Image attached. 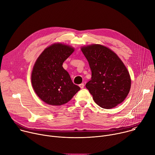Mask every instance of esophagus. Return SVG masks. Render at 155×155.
I'll return each instance as SVG.
<instances>
[{
    "label": "esophagus",
    "instance_id": "obj_1",
    "mask_svg": "<svg viewBox=\"0 0 155 155\" xmlns=\"http://www.w3.org/2000/svg\"><path fill=\"white\" fill-rule=\"evenodd\" d=\"M84 84L83 83H81L80 84H79V86L80 87L81 89H83V88H84Z\"/></svg>",
    "mask_w": 155,
    "mask_h": 155
}]
</instances>
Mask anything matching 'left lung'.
<instances>
[{
  "label": "left lung",
  "instance_id": "8db88e82",
  "mask_svg": "<svg viewBox=\"0 0 155 155\" xmlns=\"http://www.w3.org/2000/svg\"><path fill=\"white\" fill-rule=\"evenodd\" d=\"M81 50L91 71V80L86 84V87L94 102L106 109L123 102L130 91L131 80L117 54L98 44L83 47Z\"/></svg>",
  "mask_w": 155,
  "mask_h": 155
}]
</instances>
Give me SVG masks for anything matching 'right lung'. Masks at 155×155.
Masks as SVG:
<instances>
[{
  "label": "right lung",
  "instance_id": "add662e5",
  "mask_svg": "<svg viewBox=\"0 0 155 155\" xmlns=\"http://www.w3.org/2000/svg\"><path fill=\"white\" fill-rule=\"evenodd\" d=\"M74 51L72 47L54 43L44 50L33 68L31 81L37 95L45 103L61 105L80 90L74 84L63 62Z\"/></svg>",
  "mask_w": 155,
  "mask_h": 155
}]
</instances>
